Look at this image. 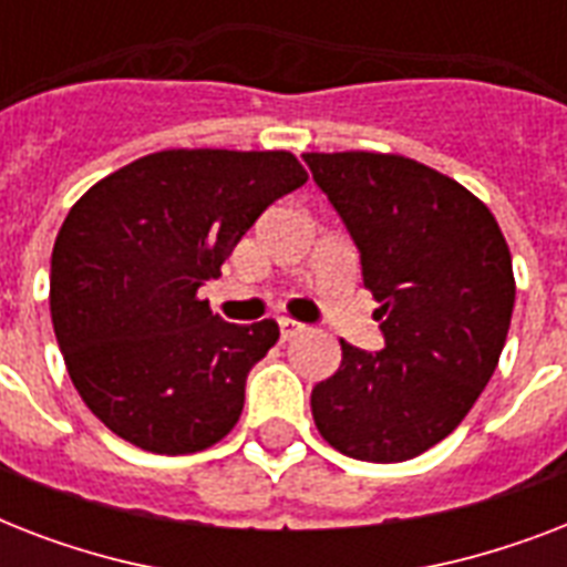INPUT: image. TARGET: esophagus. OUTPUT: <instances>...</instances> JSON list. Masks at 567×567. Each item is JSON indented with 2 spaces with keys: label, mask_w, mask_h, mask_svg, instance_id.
<instances>
[{
  "label": "esophagus",
  "mask_w": 567,
  "mask_h": 567,
  "mask_svg": "<svg viewBox=\"0 0 567 567\" xmlns=\"http://www.w3.org/2000/svg\"><path fill=\"white\" fill-rule=\"evenodd\" d=\"M279 332H282V341H291V338H297L306 332V323H300V320H291V318H282L279 320Z\"/></svg>",
  "instance_id": "34e87169"
}]
</instances>
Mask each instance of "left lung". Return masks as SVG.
Wrapping results in <instances>:
<instances>
[{"label": "left lung", "mask_w": 567, "mask_h": 567, "mask_svg": "<svg viewBox=\"0 0 567 567\" xmlns=\"http://www.w3.org/2000/svg\"><path fill=\"white\" fill-rule=\"evenodd\" d=\"M362 252L385 336L379 353L341 338V368L311 391L315 426L338 453L405 462L465 421L501 362L515 274L480 196L396 153H306Z\"/></svg>", "instance_id": "obj_1"}]
</instances>
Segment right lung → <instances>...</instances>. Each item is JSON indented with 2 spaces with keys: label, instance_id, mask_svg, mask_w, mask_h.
<instances>
[{
  "label": "right lung",
  "instance_id": "1",
  "mask_svg": "<svg viewBox=\"0 0 567 567\" xmlns=\"http://www.w3.org/2000/svg\"><path fill=\"white\" fill-rule=\"evenodd\" d=\"M306 179L285 150H162L70 208L52 247V327L75 391L114 435L162 456L229 435L279 323H226L196 291Z\"/></svg>",
  "mask_w": 567,
  "mask_h": 567
}]
</instances>
